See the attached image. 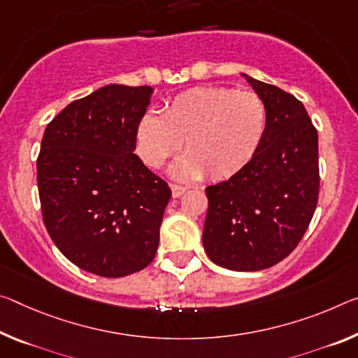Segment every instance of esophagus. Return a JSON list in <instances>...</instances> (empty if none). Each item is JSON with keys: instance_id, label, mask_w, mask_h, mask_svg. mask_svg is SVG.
Returning <instances> with one entry per match:
<instances>
[{"instance_id": "34e87169", "label": "esophagus", "mask_w": 358, "mask_h": 358, "mask_svg": "<svg viewBox=\"0 0 358 358\" xmlns=\"http://www.w3.org/2000/svg\"><path fill=\"white\" fill-rule=\"evenodd\" d=\"M170 188H172V197H175V199H177V197H180L186 191L185 186H180V185H172Z\"/></svg>"}]
</instances>
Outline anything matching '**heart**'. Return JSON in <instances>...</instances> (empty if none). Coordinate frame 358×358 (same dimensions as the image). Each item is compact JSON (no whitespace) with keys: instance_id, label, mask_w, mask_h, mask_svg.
<instances>
[{"instance_id":"b5f03b06","label":"heart","mask_w":358,"mask_h":358,"mask_svg":"<svg viewBox=\"0 0 358 358\" xmlns=\"http://www.w3.org/2000/svg\"><path fill=\"white\" fill-rule=\"evenodd\" d=\"M268 127L266 106L257 94L228 87H196L180 94L162 116L146 113L135 130V151L145 166L161 169L186 152L170 175L181 181L228 180L257 155Z\"/></svg>"}]
</instances>
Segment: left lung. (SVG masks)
<instances>
[{
    "label": "left lung",
    "mask_w": 358,
    "mask_h": 358,
    "mask_svg": "<svg viewBox=\"0 0 358 358\" xmlns=\"http://www.w3.org/2000/svg\"><path fill=\"white\" fill-rule=\"evenodd\" d=\"M242 76L263 100L268 127L252 162L206 189L202 242L215 264L250 272L277 264L303 239L319 199V137L298 99Z\"/></svg>",
    "instance_id": "left-lung-1"
}]
</instances>
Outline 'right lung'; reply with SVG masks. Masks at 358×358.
Here are the masks:
<instances>
[{
  "label": "right lung",
  "mask_w": 358,
  "mask_h": 358,
  "mask_svg": "<svg viewBox=\"0 0 358 358\" xmlns=\"http://www.w3.org/2000/svg\"><path fill=\"white\" fill-rule=\"evenodd\" d=\"M155 89L110 84L71 101L44 130L38 191L50 239L101 277L145 269L172 196L134 155L135 130Z\"/></svg>",
  "instance_id": "add662e5"
}]
</instances>
